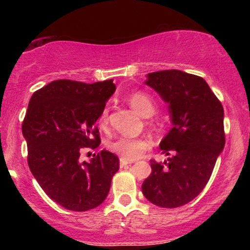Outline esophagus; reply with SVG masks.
Returning <instances> with one entry per match:
<instances>
[{"label": "esophagus", "instance_id": "1", "mask_svg": "<svg viewBox=\"0 0 250 250\" xmlns=\"http://www.w3.org/2000/svg\"><path fill=\"white\" fill-rule=\"evenodd\" d=\"M130 163H133V161H127V160L121 159V160H120V167L123 168V167H125V166L130 165Z\"/></svg>", "mask_w": 250, "mask_h": 250}]
</instances>
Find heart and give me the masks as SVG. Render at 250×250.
Segmentation results:
<instances>
[{"label":"heart","instance_id":"1","mask_svg":"<svg viewBox=\"0 0 250 250\" xmlns=\"http://www.w3.org/2000/svg\"><path fill=\"white\" fill-rule=\"evenodd\" d=\"M129 104L133 107L135 110L139 111L142 116L149 117L154 115L156 110V104H155L153 97L148 95L143 91H135L130 94L128 97ZM109 117V108L104 107L102 109L101 114L99 117V123L102 128L108 125ZM151 147V141L146 137H119L115 141L109 143V149L113 153L119 155L120 157L127 161H135L140 159L149 148Z\"/></svg>","mask_w":250,"mask_h":250}]
</instances>
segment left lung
<instances>
[{"label": "left lung", "instance_id": "left-lung-1", "mask_svg": "<svg viewBox=\"0 0 250 250\" xmlns=\"http://www.w3.org/2000/svg\"><path fill=\"white\" fill-rule=\"evenodd\" d=\"M151 87L169 104L173 128L160 143L167 161L150 160L151 174L142 193L162 208L187 205L210 179L225 147L223 107L202 77L170 69L147 75Z\"/></svg>", "mask_w": 250, "mask_h": 250}]
</instances>
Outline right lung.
<instances>
[{"label": "right lung", "instance_id": "right-lung-1", "mask_svg": "<svg viewBox=\"0 0 250 250\" xmlns=\"http://www.w3.org/2000/svg\"><path fill=\"white\" fill-rule=\"evenodd\" d=\"M115 89L113 80L91 84L56 80L31 96L22 123L28 166L44 193L63 208L87 211L109 193L119 157L101 150L89 163L79 159L82 149L101 143L95 122Z\"/></svg>", "mask_w": 250, "mask_h": 250}]
</instances>
